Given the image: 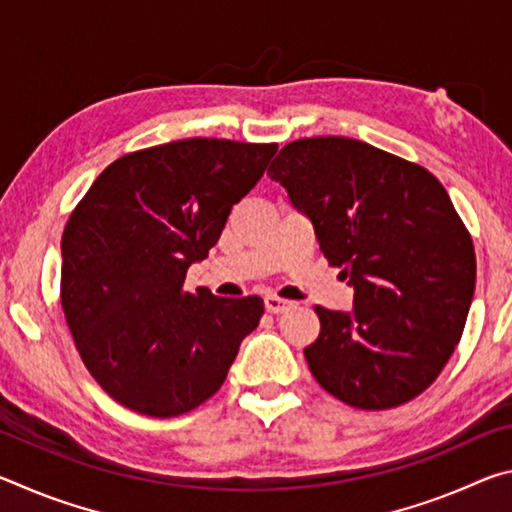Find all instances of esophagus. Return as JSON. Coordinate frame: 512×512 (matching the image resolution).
Here are the masks:
<instances>
[{
    "label": "esophagus",
    "instance_id": "34e87169",
    "mask_svg": "<svg viewBox=\"0 0 512 512\" xmlns=\"http://www.w3.org/2000/svg\"><path fill=\"white\" fill-rule=\"evenodd\" d=\"M264 305H266V311H271V314H284V311H289L293 307V302L277 296H266Z\"/></svg>",
    "mask_w": 512,
    "mask_h": 512
}]
</instances>
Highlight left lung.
<instances>
[{"label": "left lung", "mask_w": 512, "mask_h": 512, "mask_svg": "<svg viewBox=\"0 0 512 512\" xmlns=\"http://www.w3.org/2000/svg\"><path fill=\"white\" fill-rule=\"evenodd\" d=\"M354 289L352 311L316 307L311 375L336 400L384 411L436 381L461 341L476 282L470 232L420 164L350 137H305L268 169Z\"/></svg>", "instance_id": "obj_1"}]
</instances>
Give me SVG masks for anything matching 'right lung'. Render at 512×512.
<instances>
[{"instance_id": "obj_1", "label": "right lung", "mask_w": 512, "mask_h": 512, "mask_svg": "<svg viewBox=\"0 0 512 512\" xmlns=\"http://www.w3.org/2000/svg\"><path fill=\"white\" fill-rule=\"evenodd\" d=\"M275 151L192 137L128 153L69 216L60 241L65 320L85 368L126 409L173 418L201 406L257 327L262 298L183 284Z\"/></svg>"}]
</instances>
